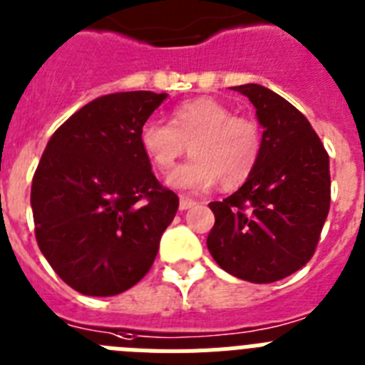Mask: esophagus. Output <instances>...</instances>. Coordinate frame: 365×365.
Listing matches in <instances>:
<instances>
[{
  "label": "esophagus",
  "mask_w": 365,
  "mask_h": 365,
  "mask_svg": "<svg viewBox=\"0 0 365 365\" xmlns=\"http://www.w3.org/2000/svg\"><path fill=\"white\" fill-rule=\"evenodd\" d=\"M195 205H198V202H196L195 198H189V196H182V198H180V209H182V211L195 207Z\"/></svg>",
  "instance_id": "esophagus-1"
}]
</instances>
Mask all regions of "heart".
Returning <instances> with one entry per match:
<instances>
[{
    "label": "heart",
    "instance_id": "b5f03b06",
    "mask_svg": "<svg viewBox=\"0 0 365 365\" xmlns=\"http://www.w3.org/2000/svg\"><path fill=\"white\" fill-rule=\"evenodd\" d=\"M192 156L174 170L176 189L204 191L220 183L237 187L248 180L262 154V130L253 117L233 115L226 104L209 97L185 101L170 113V123L148 119L139 128V147L161 174H169L185 154Z\"/></svg>",
    "mask_w": 365,
    "mask_h": 365
}]
</instances>
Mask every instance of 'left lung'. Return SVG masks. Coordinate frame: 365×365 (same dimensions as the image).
I'll list each match as a JSON object with an SVG mask.
<instances>
[{"mask_svg":"<svg viewBox=\"0 0 365 365\" xmlns=\"http://www.w3.org/2000/svg\"><path fill=\"white\" fill-rule=\"evenodd\" d=\"M255 106L262 154L239 191L211 202L207 248L222 270L274 283L312 259L331 207L329 154L309 119L259 84L233 86Z\"/></svg>","mask_w":365,"mask_h":365,"instance_id":"1","label":"left lung"}]
</instances>
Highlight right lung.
Returning a JSON list of instances; mask_svg holds the SVG:
<instances>
[{"instance_id": "add662e5", "label": "right lung", "mask_w": 365, "mask_h": 365, "mask_svg": "<svg viewBox=\"0 0 365 365\" xmlns=\"http://www.w3.org/2000/svg\"><path fill=\"white\" fill-rule=\"evenodd\" d=\"M167 93L91 101L51 135L33 176L34 235L66 284L115 296L139 283L178 211L139 147V128Z\"/></svg>"}]
</instances>
